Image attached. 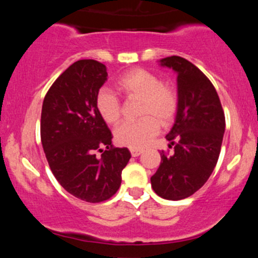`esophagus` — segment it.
<instances>
[{
    "instance_id": "34e87169",
    "label": "esophagus",
    "mask_w": 258,
    "mask_h": 258,
    "mask_svg": "<svg viewBox=\"0 0 258 258\" xmlns=\"http://www.w3.org/2000/svg\"><path fill=\"white\" fill-rule=\"evenodd\" d=\"M142 153H143V150H142V149H131V155L135 156V158H136V156L141 155Z\"/></svg>"
}]
</instances>
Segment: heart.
Masks as SVG:
<instances>
[{"mask_svg":"<svg viewBox=\"0 0 258 258\" xmlns=\"http://www.w3.org/2000/svg\"><path fill=\"white\" fill-rule=\"evenodd\" d=\"M116 90L130 99H141V120L123 122L115 130V141L121 146L141 149L150 143L159 133L160 123L170 125L176 117L179 97L176 87L160 82L155 74L142 68L130 70L120 76L115 84ZM96 106L102 119L109 125L119 122L120 100L112 92L102 90L97 94Z\"/></svg>","mask_w":258,"mask_h":258,"instance_id":"1","label":"heart"}]
</instances>
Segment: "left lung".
I'll use <instances>...</instances> for the list:
<instances>
[{"instance_id":"8db88e82","label":"left lung","mask_w":258,"mask_h":258,"mask_svg":"<svg viewBox=\"0 0 258 258\" xmlns=\"http://www.w3.org/2000/svg\"><path fill=\"white\" fill-rule=\"evenodd\" d=\"M177 73L179 97L176 120L166 136L173 155L161 153V162L152 176L159 197L182 200L206 183L217 164L226 119L220 97L205 74L186 59L172 55L160 60Z\"/></svg>"}]
</instances>
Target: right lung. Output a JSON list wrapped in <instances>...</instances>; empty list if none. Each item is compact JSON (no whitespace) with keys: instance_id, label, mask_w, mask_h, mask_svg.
<instances>
[{"instance_id":"1","label":"right lung","mask_w":258,"mask_h":258,"mask_svg":"<svg viewBox=\"0 0 258 258\" xmlns=\"http://www.w3.org/2000/svg\"><path fill=\"white\" fill-rule=\"evenodd\" d=\"M106 78L104 64L75 61L53 82L41 112V142L52 173L68 193L87 203L110 199L131 159L127 148L112 147L110 130L97 110Z\"/></svg>"}]
</instances>
